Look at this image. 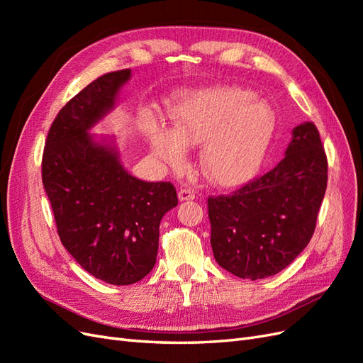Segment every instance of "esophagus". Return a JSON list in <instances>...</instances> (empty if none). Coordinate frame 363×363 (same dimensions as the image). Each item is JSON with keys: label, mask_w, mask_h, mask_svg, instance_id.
<instances>
[{"label": "esophagus", "mask_w": 363, "mask_h": 363, "mask_svg": "<svg viewBox=\"0 0 363 363\" xmlns=\"http://www.w3.org/2000/svg\"><path fill=\"white\" fill-rule=\"evenodd\" d=\"M194 199H195V194L191 189H186V188L179 189V200L180 201H189Z\"/></svg>", "instance_id": "34e87169"}]
</instances>
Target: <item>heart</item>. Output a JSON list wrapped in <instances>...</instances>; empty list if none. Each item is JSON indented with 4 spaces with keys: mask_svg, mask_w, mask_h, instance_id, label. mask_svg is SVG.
I'll return each mask as SVG.
<instances>
[{
    "mask_svg": "<svg viewBox=\"0 0 363 363\" xmlns=\"http://www.w3.org/2000/svg\"><path fill=\"white\" fill-rule=\"evenodd\" d=\"M276 115L256 94L238 86H212L184 95L172 112V128L147 127L151 151L168 167L180 168L186 147H201L200 168L218 186L250 180L265 160Z\"/></svg>",
    "mask_w": 363,
    "mask_h": 363,
    "instance_id": "1",
    "label": "heart"
}]
</instances>
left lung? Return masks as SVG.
<instances>
[{
	"mask_svg": "<svg viewBox=\"0 0 363 363\" xmlns=\"http://www.w3.org/2000/svg\"><path fill=\"white\" fill-rule=\"evenodd\" d=\"M327 188V157L312 123L292 130L276 168L233 195L208 196L211 244L219 267L240 279H265L307 247Z\"/></svg>",
	"mask_w": 363,
	"mask_h": 363,
	"instance_id": "left-lung-1",
	"label": "left lung"
}]
</instances>
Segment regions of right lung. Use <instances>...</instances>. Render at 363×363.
Listing matches in <instances>:
<instances>
[{
	"label": "right lung",
	"instance_id": "right-lung-1",
	"mask_svg": "<svg viewBox=\"0 0 363 363\" xmlns=\"http://www.w3.org/2000/svg\"><path fill=\"white\" fill-rule=\"evenodd\" d=\"M131 69L108 72L77 94L48 131L42 182L63 247L91 276L133 284L156 265L159 225L177 206L168 182H142L121 162L113 136L89 131L111 113Z\"/></svg>",
	"mask_w": 363,
	"mask_h": 363
}]
</instances>
